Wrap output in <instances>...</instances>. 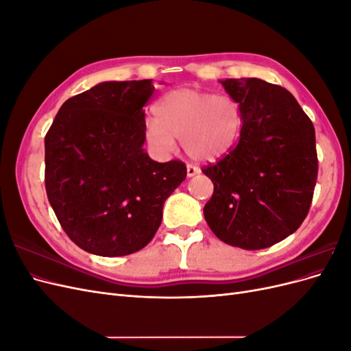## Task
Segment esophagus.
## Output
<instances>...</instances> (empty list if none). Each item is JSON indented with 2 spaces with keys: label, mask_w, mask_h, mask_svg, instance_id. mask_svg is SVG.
Here are the masks:
<instances>
[{
  "label": "esophagus",
  "mask_w": 351,
  "mask_h": 351,
  "mask_svg": "<svg viewBox=\"0 0 351 351\" xmlns=\"http://www.w3.org/2000/svg\"><path fill=\"white\" fill-rule=\"evenodd\" d=\"M199 173H200V168H197L196 165H192V164H187V177H193Z\"/></svg>",
  "instance_id": "34e87169"
}]
</instances>
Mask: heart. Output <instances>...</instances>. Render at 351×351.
<instances>
[{
	"mask_svg": "<svg viewBox=\"0 0 351 351\" xmlns=\"http://www.w3.org/2000/svg\"><path fill=\"white\" fill-rule=\"evenodd\" d=\"M156 117H147L143 136L158 156H168L176 137L184 152L196 161L214 162L234 147L243 125L240 105L227 95L193 88L165 93L155 107Z\"/></svg>",
	"mask_w": 351,
	"mask_h": 351,
	"instance_id": "obj_1",
	"label": "heart"
}]
</instances>
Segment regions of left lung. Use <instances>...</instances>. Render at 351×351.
Returning a JSON list of instances; mask_svg holds the SVG:
<instances>
[{
	"label": "left lung",
	"instance_id": "obj_1",
	"mask_svg": "<svg viewBox=\"0 0 351 351\" xmlns=\"http://www.w3.org/2000/svg\"><path fill=\"white\" fill-rule=\"evenodd\" d=\"M241 110L236 147L202 173L214 183L204 215L230 246L259 250L284 240L309 212L317 178L315 127L293 95L265 80H221Z\"/></svg>",
	"mask_w": 351,
	"mask_h": 351
}]
</instances>
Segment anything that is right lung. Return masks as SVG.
Here are the masks:
<instances>
[{"label": "right lung", "instance_id": "right-lung-1", "mask_svg": "<svg viewBox=\"0 0 351 351\" xmlns=\"http://www.w3.org/2000/svg\"><path fill=\"white\" fill-rule=\"evenodd\" d=\"M152 80L104 82L61 105L45 136V189L62 230L98 256L143 249L167 197L184 182L182 161L143 149Z\"/></svg>", "mask_w": 351, "mask_h": 351}]
</instances>
